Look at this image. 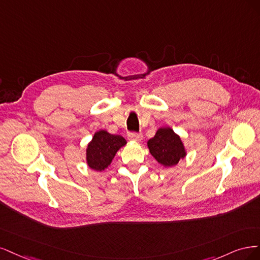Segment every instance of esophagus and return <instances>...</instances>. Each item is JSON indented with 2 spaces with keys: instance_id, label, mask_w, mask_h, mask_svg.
<instances>
[{
  "instance_id": "34e87169",
  "label": "esophagus",
  "mask_w": 260,
  "mask_h": 260,
  "mask_svg": "<svg viewBox=\"0 0 260 260\" xmlns=\"http://www.w3.org/2000/svg\"><path fill=\"white\" fill-rule=\"evenodd\" d=\"M128 138L132 140H135V141H140L142 139V134L132 132L128 134Z\"/></svg>"
}]
</instances>
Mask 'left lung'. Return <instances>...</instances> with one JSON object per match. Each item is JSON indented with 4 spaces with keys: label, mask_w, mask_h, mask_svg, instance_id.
<instances>
[{
    "label": "left lung",
    "mask_w": 260,
    "mask_h": 260,
    "mask_svg": "<svg viewBox=\"0 0 260 260\" xmlns=\"http://www.w3.org/2000/svg\"><path fill=\"white\" fill-rule=\"evenodd\" d=\"M148 147L155 160L164 166L176 165L186 152L180 137L171 128H160L153 138L148 141Z\"/></svg>",
    "instance_id": "1"
}]
</instances>
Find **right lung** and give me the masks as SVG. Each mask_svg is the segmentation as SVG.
<instances>
[{"mask_svg": "<svg viewBox=\"0 0 260 260\" xmlns=\"http://www.w3.org/2000/svg\"><path fill=\"white\" fill-rule=\"evenodd\" d=\"M126 145L120 135H111L106 131L97 132L86 150L87 164L95 171H103L111 163L116 151Z\"/></svg>", "mask_w": 260, "mask_h": 260, "instance_id": "1", "label": "right lung"}]
</instances>
